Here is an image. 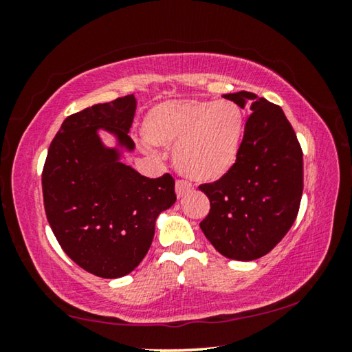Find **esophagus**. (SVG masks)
I'll list each match as a JSON object with an SVG mask.
<instances>
[{
  "label": "esophagus",
  "mask_w": 352,
  "mask_h": 352,
  "mask_svg": "<svg viewBox=\"0 0 352 352\" xmlns=\"http://www.w3.org/2000/svg\"><path fill=\"white\" fill-rule=\"evenodd\" d=\"M190 190H192V184L188 183L186 180H177L175 183V192H177V197L180 199L183 195L189 194Z\"/></svg>",
  "instance_id": "34e87169"
}]
</instances>
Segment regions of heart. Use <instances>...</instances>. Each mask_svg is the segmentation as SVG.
Listing matches in <instances>:
<instances>
[{
    "label": "heart",
    "instance_id": "obj_1",
    "mask_svg": "<svg viewBox=\"0 0 352 352\" xmlns=\"http://www.w3.org/2000/svg\"><path fill=\"white\" fill-rule=\"evenodd\" d=\"M146 140L177 146L175 164L197 182H212L233 168L241 152L243 111L233 100H168L142 122Z\"/></svg>",
    "mask_w": 352,
    "mask_h": 352
}]
</instances>
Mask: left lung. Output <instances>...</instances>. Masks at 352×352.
Instances as JSON below:
<instances>
[{"label": "left lung", "mask_w": 352, "mask_h": 352, "mask_svg": "<svg viewBox=\"0 0 352 352\" xmlns=\"http://www.w3.org/2000/svg\"><path fill=\"white\" fill-rule=\"evenodd\" d=\"M223 98L239 107L252 99V113L233 168L199 186L211 205L200 228L225 258L254 261L272 252L295 222L302 195V151L281 107L248 91Z\"/></svg>", "instance_id": "obj_1"}]
</instances>
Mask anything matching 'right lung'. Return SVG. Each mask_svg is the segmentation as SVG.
Segmentation results:
<instances>
[{
  "mask_svg": "<svg viewBox=\"0 0 352 352\" xmlns=\"http://www.w3.org/2000/svg\"><path fill=\"white\" fill-rule=\"evenodd\" d=\"M136 110L133 94L96 104L65 119L41 172L45 212L60 247L99 278H121L144 259L160 212L175 204L170 174L147 178L107 148L98 129L129 151Z\"/></svg>",
  "mask_w": 352,
  "mask_h": 352,
  "instance_id": "1",
  "label": "right lung"
}]
</instances>
